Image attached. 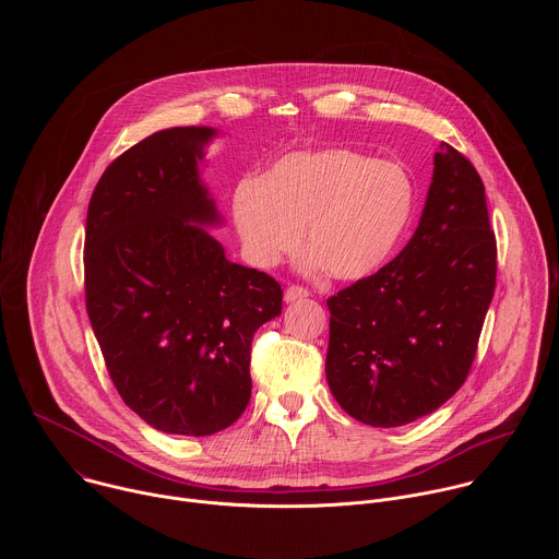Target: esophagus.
Listing matches in <instances>:
<instances>
[{
	"mask_svg": "<svg viewBox=\"0 0 559 559\" xmlns=\"http://www.w3.org/2000/svg\"><path fill=\"white\" fill-rule=\"evenodd\" d=\"M309 296V289L302 287V285H292L285 289V300L287 302H294V300H300V298H307Z\"/></svg>",
	"mask_w": 559,
	"mask_h": 559,
	"instance_id": "esophagus-1",
	"label": "esophagus"
}]
</instances>
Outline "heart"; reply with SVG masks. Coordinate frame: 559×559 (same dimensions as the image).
Masks as SVG:
<instances>
[{
  "label": "heart",
  "mask_w": 559,
  "mask_h": 559,
  "mask_svg": "<svg viewBox=\"0 0 559 559\" xmlns=\"http://www.w3.org/2000/svg\"><path fill=\"white\" fill-rule=\"evenodd\" d=\"M416 207L412 175L395 162L345 147L289 152L231 192V218L250 261L274 267L302 246L311 267L360 281L401 246Z\"/></svg>",
  "instance_id": "1"
}]
</instances>
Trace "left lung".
Masks as SVG:
<instances>
[{
  "mask_svg": "<svg viewBox=\"0 0 559 559\" xmlns=\"http://www.w3.org/2000/svg\"><path fill=\"white\" fill-rule=\"evenodd\" d=\"M496 272L485 183L462 152L442 143L407 248L328 298L325 373L338 405L382 429L444 405L471 371Z\"/></svg>",
  "mask_w": 559,
  "mask_h": 559,
  "instance_id": "left-lung-1",
  "label": "left lung"
}]
</instances>
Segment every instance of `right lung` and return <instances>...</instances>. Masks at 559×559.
<instances>
[{
    "instance_id": "add662e5",
    "label": "right lung",
    "mask_w": 559,
    "mask_h": 559,
    "mask_svg": "<svg viewBox=\"0 0 559 559\" xmlns=\"http://www.w3.org/2000/svg\"><path fill=\"white\" fill-rule=\"evenodd\" d=\"M214 134L145 136L106 168L86 218V309L110 380L177 436H212L246 412L254 332L283 307L270 274L227 261L199 227L221 221L197 170Z\"/></svg>"
}]
</instances>
